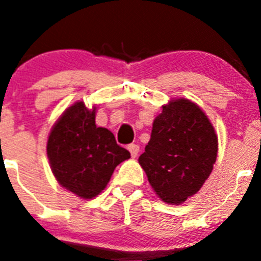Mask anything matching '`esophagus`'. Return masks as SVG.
Listing matches in <instances>:
<instances>
[{
    "label": "esophagus",
    "mask_w": 261,
    "mask_h": 261,
    "mask_svg": "<svg viewBox=\"0 0 261 261\" xmlns=\"http://www.w3.org/2000/svg\"><path fill=\"white\" fill-rule=\"evenodd\" d=\"M128 150L130 151V155H132L133 158H136V156L138 155V151H140V146L136 144H130L128 145Z\"/></svg>",
    "instance_id": "34e87169"
}]
</instances>
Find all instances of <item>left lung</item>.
Wrapping results in <instances>:
<instances>
[{
    "label": "left lung",
    "mask_w": 261,
    "mask_h": 261,
    "mask_svg": "<svg viewBox=\"0 0 261 261\" xmlns=\"http://www.w3.org/2000/svg\"><path fill=\"white\" fill-rule=\"evenodd\" d=\"M217 151L218 138L204 111L188 99H175L154 120L138 162L159 199L179 205L199 192Z\"/></svg>",
    "instance_id": "left-lung-1"
}]
</instances>
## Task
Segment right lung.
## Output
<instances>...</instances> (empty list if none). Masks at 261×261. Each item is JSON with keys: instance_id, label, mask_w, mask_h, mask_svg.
Segmentation results:
<instances>
[{"instance_id": "add662e5", "label": "right lung", "mask_w": 261, "mask_h": 261, "mask_svg": "<svg viewBox=\"0 0 261 261\" xmlns=\"http://www.w3.org/2000/svg\"><path fill=\"white\" fill-rule=\"evenodd\" d=\"M93 110L77 102L53 125L47 142V155L56 180L81 199H93L102 192L119 163L130 158L116 144L107 128L95 125Z\"/></svg>"}]
</instances>
